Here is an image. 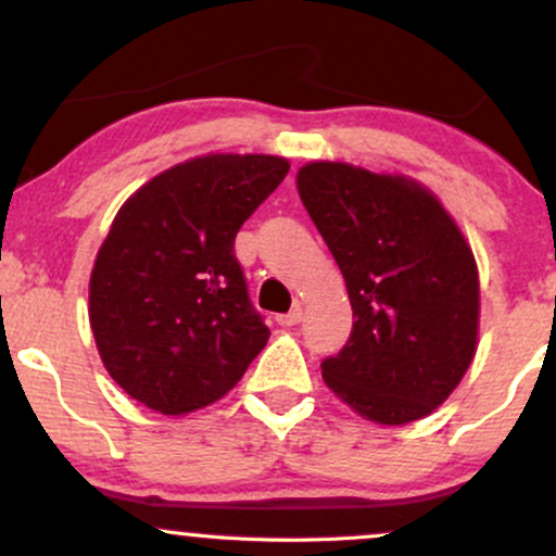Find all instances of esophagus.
I'll list each match as a JSON object with an SVG mask.
<instances>
[{"mask_svg": "<svg viewBox=\"0 0 556 556\" xmlns=\"http://www.w3.org/2000/svg\"><path fill=\"white\" fill-rule=\"evenodd\" d=\"M300 321H303V308H300V305H295V308H292L290 314L277 316L279 327H295V324H300Z\"/></svg>", "mask_w": 556, "mask_h": 556, "instance_id": "1", "label": "esophagus"}]
</instances>
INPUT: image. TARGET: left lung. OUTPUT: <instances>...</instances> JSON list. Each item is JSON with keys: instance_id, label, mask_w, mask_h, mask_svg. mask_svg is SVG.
<instances>
[{"instance_id": "8db88e82", "label": "left lung", "mask_w": 556, "mask_h": 556, "mask_svg": "<svg viewBox=\"0 0 556 556\" xmlns=\"http://www.w3.org/2000/svg\"><path fill=\"white\" fill-rule=\"evenodd\" d=\"M298 193L340 266L353 334L324 384L379 426L431 416L476 358L481 285L470 242L426 185L308 162Z\"/></svg>"}]
</instances>
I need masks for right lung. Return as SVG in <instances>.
<instances>
[{
  "instance_id": "right-lung-1",
  "label": "right lung",
  "mask_w": 556,
  "mask_h": 556,
  "mask_svg": "<svg viewBox=\"0 0 556 556\" xmlns=\"http://www.w3.org/2000/svg\"><path fill=\"white\" fill-rule=\"evenodd\" d=\"M290 162L206 154L159 172L114 216L88 282V321L119 387L162 416L232 389L271 331L248 300L235 235Z\"/></svg>"
}]
</instances>
